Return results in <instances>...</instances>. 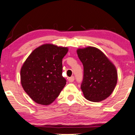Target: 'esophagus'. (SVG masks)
Wrapping results in <instances>:
<instances>
[{
	"mask_svg": "<svg viewBox=\"0 0 135 135\" xmlns=\"http://www.w3.org/2000/svg\"><path fill=\"white\" fill-rule=\"evenodd\" d=\"M74 76H72L70 77H69V81L70 83H72V82H74Z\"/></svg>",
	"mask_w": 135,
	"mask_h": 135,
	"instance_id": "obj_1",
	"label": "esophagus"
}]
</instances>
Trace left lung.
I'll return each instance as SVG.
<instances>
[{
  "label": "left lung",
  "mask_w": 135,
  "mask_h": 135,
  "mask_svg": "<svg viewBox=\"0 0 135 135\" xmlns=\"http://www.w3.org/2000/svg\"><path fill=\"white\" fill-rule=\"evenodd\" d=\"M77 52L84 67L80 88L84 97L94 102L106 99L112 94L117 84L115 66L96 47L79 49Z\"/></svg>",
  "instance_id": "1"
}]
</instances>
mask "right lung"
<instances>
[{
	"label": "right lung",
	"mask_w": 135,
	"mask_h": 135,
	"mask_svg": "<svg viewBox=\"0 0 135 135\" xmlns=\"http://www.w3.org/2000/svg\"><path fill=\"white\" fill-rule=\"evenodd\" d=\"M67 52V47L44 44L33 50L23 63L21 83L34 102L49 105L58 97L66 84L62 59Z\"/></svg>",
	"instance_id": "add662e5"
}]
</instances>
